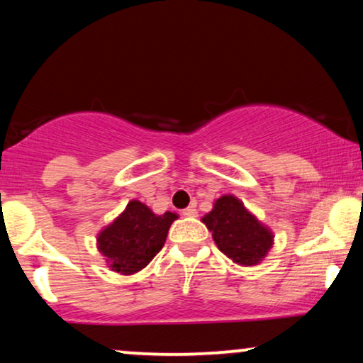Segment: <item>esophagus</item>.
I'll return each mask as SVG.
<instances>
[{
  "label": "esophagus",
  "instance_id": "esophagus-1",
  "mask_svg": "<svg viewBox=\"0 0 363 363\" xmlns=\"http://www.w3.org/2000/svg\"><path fill=\"white\" fill-rule=\"evenodd\" d=\"M182 213H183V216H190V218H193V216H196V208H195V206H188V208H185V210H183Z\"/></svg>",
  "mask_w": 363,
  "mask_h": 363
}]
</instances>
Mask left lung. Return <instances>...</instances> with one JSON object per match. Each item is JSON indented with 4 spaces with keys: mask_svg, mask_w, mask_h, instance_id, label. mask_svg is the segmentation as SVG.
Wrapping results in <instances>:
<instances>
[{
    "mask_svg": "<svg viewBox=\"0 0 363 363\" xmlns=\"http://www.w3.org/2000/svg\"><path fill=\"white\" fill-rule=\"evenodd\" d=\"M201 221L211 231L218 250L238 264H257L272 246V233L231 195L218 198Z\"/></svg>",
    "mask_w": 363,
    "mask_h": 363,
    "instance_id": "left-lung-1",
    "label": "left lung"
}]
</instances>
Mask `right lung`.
Here are the masks:
<instances>
[{"instance_id":"obj_1","label":"right lung","mask_w":363,"mask_h":363,"mask_svg":"<svg viewBox=\"0 0 363 363\" xmlns=\"http://www.w3.org/2000/svg\"><path fill=\"white\" fill-rule=\"evenodd\" d=\"M177 220L175 213L155 215L143 203L133 200L125 211L107 226L97 238V247L112 271L133 274L150 262L165 245L170 225Z\"/></svg>"}]
</instances>
